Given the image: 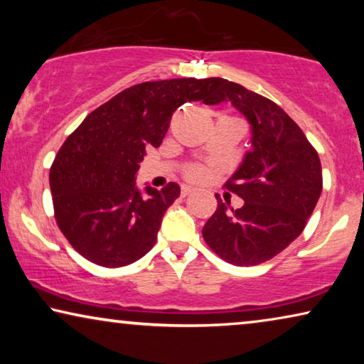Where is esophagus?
I'll return each mask as SVG.
<instances>
[{
    "label": "esophagus",
    "mask_w": 364,
    "mask_h": 364,
    "mask_svg": "<svg viewBox=\"0 0 364 364\" xmlns=\"http://www.w3.org/2000/svg\"><path fill=\"white\" fill-rule=\"evenodd\" d=\"M182 196L186 197V196H188V193H192V192H196V188L193 187H191V186H182Z\"/></svg>",
    "instance_id": "esophagus-1"
}]
</instances>
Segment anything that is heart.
Segmentation results:
<instances>
[{
	"mask_svg": "<svg viewBox=\"0 0 364 364\" xmlns=\"http://www.w3.org/2000/svg\"><path fill=\"white\" fill-rule=\"evenodd\" d=\"M205 173H207L205 168L202 166H192L186 171V176L188 178H192V181H202V178L205 177Z\"/></svg>",
	"mask_w": 364,
	"mask_h": 364,
	"instance_id": "heart-1",
	"label": "heart"
}]
</instances>
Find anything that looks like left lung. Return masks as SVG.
Listing matches in <instances>:
<instances>
[{"label": "left lung", "instance_id": "1", "mask_svg": "<svg viewBox=\"0 0 364 364\" xmlns=\"http://www.w3.org/2000/svg\"><path fill=\"white\" fill-rule=\"evenodd\" d=\"M230 102L252 129V149L225 186L243 198L237 210L218 207L202 228L222 260L258 265L303 232L323 188L321 162L298 124L270 99L222 77L208 79L207 104Z\"/></svg>", "mask_w": 364, "mask_h": 364}]
</instances>
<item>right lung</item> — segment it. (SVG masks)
Returning a JSON list of instances; mask_svg holds the SVG:
<instances>
[{"mask_svg": "<svg viewBox=\"0 0 364 364\" xmlns=\"http://www.w3.org/2000/svg\"><path fill=\"white\" fill-rule=\"evenodd\" d=\"M208 99V79H168L124 89L66 139L49 171L54 217L73 248L96 265L117 268L154 247L162 217L181 196L137 188L146 147H159L178 106Z\"/></svg>", "mask_w": 364, "mask_h": 364, "instance_id": "1", "label": "right lung"}]
</instances>
